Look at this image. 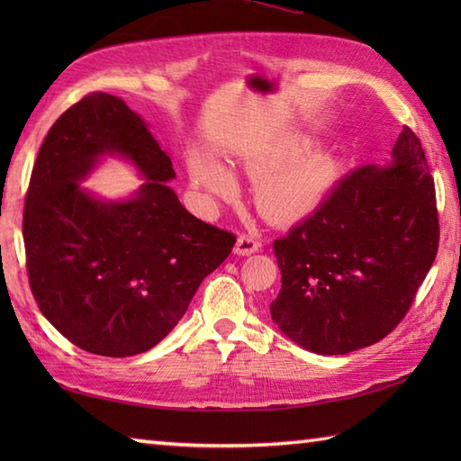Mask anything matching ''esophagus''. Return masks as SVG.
<instances>
[{"mask_svg": "<svg viewBox=\"0 0 461 461\" xmlns=\"http://www.w3.org/2000/svg\"><path fill=\"white\" fill-rule=\"evenodd\" d=\"M261 249V241L256 236H248V233H241L236 241V251L238 256H251V253H256Z\"/></svg>", "mask_w": 461, "mask_h": 461, "instance_id": "obj_1", "label": "esophagus"}]
</instances>
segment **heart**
<instances>
[{"label": "heart", "instance_id": "1", "mask_svg": "<svg viewBox=\"0 0 461 461\" xmlns=\"http://www.w3.org/2000/svg\"><path fill=\"white\" fill-rule=\"evenodd\" d=\"M301 144L283 142L253 156L246 170L256 184L258 208L273 221L289 223L307 218L325 200L335 178V168L327 154H301ZM192 178L208 200H230L238 192L233 176L210 158L192 162Z\"/></svg>", "mask_w": 461, "mask_h": 461}]
</instances>
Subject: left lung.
Instances as JSON below:
<instances>
[{
  "instance_id": "1",
  "label": "left lung",
  "mask_w": 461,
  "mask_h": 461,
  "mask_svg": "<svg viewBox=\"0 0 461 461\" xmlns=\"http://www.w3.org/2000/svg\"><path fill=\"white\" fill-rule=\"evenodd\" d=\"M436 188L404 126L386 166L345 176L309 218L273 241L281 291L271 319L317 355H347L393 332L436 259Z\"/></svg>"
}]
</instances>
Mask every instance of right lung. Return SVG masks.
<instances>
[{
  "label": "right lung",
  "mask_w": 461,
  "mask_h": 461,
  "mask_svg": "<svg viewBox=\"0 0 461 461\" xmlns=\"http://www.w3.org/2000/svg\"><path fill=\"white\" fill-rule=\"evenodd\" d=\"M104 153L147 178L132 199L104 203L80 188ZM170 156L119 96L86 95L47 132L23 210L27 276L43 317L75 347L132 357L178 325L236 236L184 208Z\"/></svg>",
  "instance_id": "right-lung-1"
}]
</instances>
